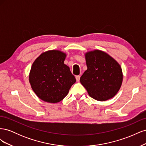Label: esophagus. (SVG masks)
<instances>
[{"label":"esophagus","instance_id":"34e87169","mask_svg":"<svg viewBox=\"0 0 146 146\" xmlns=\"http://www.w3.org/2000/svg\"><path fill=\"white\" fill-rule=\"evenodd\" d=\"M80 76H76V78L77 82H79V81H80Z\"/></svg>","mask_w":146,"mask_h":146}]
</instances>
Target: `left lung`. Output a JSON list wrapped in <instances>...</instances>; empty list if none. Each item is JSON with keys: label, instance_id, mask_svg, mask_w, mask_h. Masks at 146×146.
I'll use <instances>...</instances> for the list:
<instances>
[{"label": "left lung", "instance_id": "obj_1", "mask_svg": "<svg viewBox=\"0 0 146 146\" xmlns=\"http://www.w3.org/2000/svg\"><path fill=\"white\" fill-rule=\"evenodd\" d=\"M87 70L80 83L91 98L105 101L115 96L122 82L121 67L107 53L96 50L85 54Z\"/></svg>", "mask_w": 146, "mask_h": 146}]
</instances>
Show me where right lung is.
Wrapping results in <instances>:
<instances>
[{"label": "right lung", "instance_id": "right-lung-1", "mask_svg": "<svg viewBox=\"0 0 146 146\" xmlns=\"http://www.w3.org/2000/svg\"><path fill=\"white\" fill-rule=\"evenodd\" d=\"M66 54L59 50H49L34 61L29 75L32 90L39 99L57 103L68 94L76 78L64 63Z\"/></svg>", "mask_w": 146, "mask_h": 146}]
</instances>
